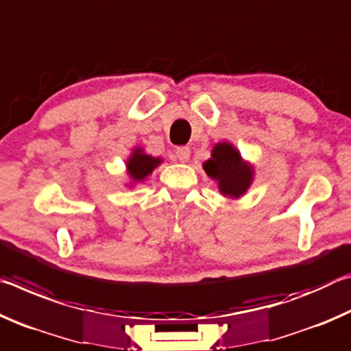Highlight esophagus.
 I'll return each mask as SVG.
<instances>
[{"label":"esophagus","mask_w":351,"mask_h":351,"mask_svg":"<svg viewBox=\"0 0 351 351\" xmlns=\"http://www.w3.org/2000/svg\"><path fill=\"white\" fill-rule=\"evenodd\" d=\"M176 158L180 159L181 162H187L190 158V148L189 147H178L176 148Z\"/></svg>","instance_id":"obj_1"}]
</instances>
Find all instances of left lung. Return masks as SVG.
Segmentation results:
<instances>
[{"label": "left lung", "mask_w": 351, "mask_h": 351, "mask_svg": "<svg viewBox=\"0 0 351 351\" xmlns=\"http://www.w3.org/2000/svg\"><path fill=\"white\" fill-rule=\"evenodd\" d=\"M203 169L217 182L219 193L232 199L246 195L255 176L254 165L243 159L239 148L226 141L212 147L210 158L203 162Z\"/></svg>", "instance_id": "8db88e82"}]
</instances>
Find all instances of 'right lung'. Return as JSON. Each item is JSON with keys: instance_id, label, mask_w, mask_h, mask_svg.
I'll list each match as a JSON object with an SVG mask.
<instances>
[{"instance_id": "obj_1", "label": "right lung", "mask_w": 351, "mask_h": 351, "mask_svg": "<svg viewBox=\"0 0 351 351\" xmlns=\"http://www.w3.org/2000/svg\"><path fill=\"white\" fill-rule=\"evenodd\" d=\"M162 164V158L152 156L145 153L144 147H133L132 153L125 161V171L128 176V187H134L138 182H144L158 165Z\"/></svg>"}]
</instances>
